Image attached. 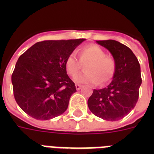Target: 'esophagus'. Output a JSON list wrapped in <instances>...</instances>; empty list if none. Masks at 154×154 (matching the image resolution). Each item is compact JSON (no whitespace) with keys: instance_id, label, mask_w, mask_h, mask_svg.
I'll list each match as a JSON object with an SVG mask.
<instances>
[{"instance_id":"34e87169","label":"esophagus","mask_w":154,"mask_h":154,"mask_svg":"<svg viewBox=\"0 0 154 154\" xmlns=\"http://www.w3.org/2000/svg\"><path fill=\"white\" fill-rule=\"evenodd\" d=\"M75 88H76V89H77V90H79V89L82 88V85H79V84H76V85H75Z\"/></svg>"}]
</instances>
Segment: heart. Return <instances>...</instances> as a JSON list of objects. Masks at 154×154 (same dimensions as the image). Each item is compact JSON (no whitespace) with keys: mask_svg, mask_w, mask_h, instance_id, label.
<instances>
[{"mask_svg":"<svg viewBox=\"0 0 154 154\" xmlns=\"http://www.w3.org/2000/svg\"><path fill=\"white\" fill-rule=\"evenodd\" d=\"M80 62L74 53L68 56L65 62V69L69 75L74 77L81 68V63L89 62L87 72L75 76L74 81L80 84H104L112 79L115 72L116 63L111 56L106 55L104 50L96 45H89L81 48Z\"/></svg>","mask_w":154,"mask_h":154,"instance_id":"obj_1","label":"heart"}]
</instances>
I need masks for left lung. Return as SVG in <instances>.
<instances>
[{"label":"left lung","instance_id":"8db88e82","mask_svg":"<svg viewBox=\"0 0 154 154\" xmlns=\"http://www.w3.org/2000/svg\"><path fill=\"white\" fill-rule=\"evenodd\" d=\"M112 54L115 72L109 85L94 89L88 106L95 116L108 121L123 119L135 107L142 83L140 65L132 50L115 40L96 41Z\"/></svg>","mask_w":154,"mask_h":154}]
</instances>
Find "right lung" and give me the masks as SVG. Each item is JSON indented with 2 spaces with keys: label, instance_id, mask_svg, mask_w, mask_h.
Here are the masks:
<instances>
[{
  "label": "right lung",
  "instance_id": "obj_1",
  "mask_svg": "<svg viewBox=\"0 0 154 154\" xmlns=\"http://www.w3.org/2000/svg\"><path fill=\"white\" fill-rule=\"evenodd\" d=\"M85 38L37 42L19 57L11 76L14 96L24 112L39 120L60 116L76 92L65 62Z\"/></svg>",
  "mask_w": 154,
  "mask_h": 154
}]
</instances>
